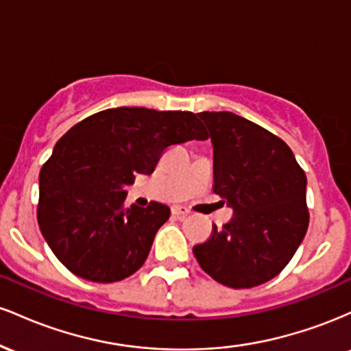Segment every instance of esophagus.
<instances>
[{
	"mask_svg": "<svg viewBox=\"0 0 351 351\" xmlns=\"http://www.w3.org/2000/svg\"><path fill=\"white\" fill-rule=\"evenodd\" d=\"M171 213H173V215H175V216L183 217V216H188V215H189V209L184 208V206H173V208H171Z\"/></svg>",
	"mask_w": 351,
	"mask_h": 351,
	"instance_id": "obj_1",
	"label": "esophagus"
}]
</instances>
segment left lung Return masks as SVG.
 <instances>
[{
	"label": "left lung",
	"mask_w": 351,
	"mask_h": 351,
	"mask_svg": "<svg viewBox=\"0 0 351 351\" xmlns=\"http://www.w3.org/2000/svg\"><path fill=\"white\" fill-rule=\"evenodd\" d=\"M215 153L213 191L232 219L193 247L208 276L232 289L274 279L308 228L307 176L284 140L232 112H199Z\"/></svg>",
	"instance_id": "8db88e82"
}]
</instances>
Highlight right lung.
Listing matches in <instances>:
<instances>
[{
    "instance_id": "add662e5",
    "label": "right lung",
    "mask_w": 351,
    "mask_h": 351,
    "mask_svg": "<svg viewBox=\"0 0 351 351\" xmlns=\"http://www.w3.org/2000/svg\"><path fill=\"white\" fill-rule=\"evenodd\" d=\"M206 138L198 117L180 110L108 108L74 125L39 173L38 223L54 256L100 284L138 271L170 208H125V186L152 175L165 148Z\"/></svg>"
}]
</instances>
